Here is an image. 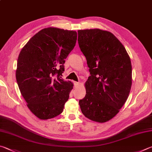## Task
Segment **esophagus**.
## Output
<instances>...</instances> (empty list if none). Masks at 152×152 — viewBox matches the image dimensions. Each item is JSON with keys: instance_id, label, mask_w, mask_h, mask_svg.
<instances>
[{"instance_id": "1", "label": "esophagus", "mask_w": 152, "mask_h": 152, "mask_svg": "<svg viewBox=\"0 0 152 152\" xmlns=\"http://www.w3.org/2000/svg\"><path fill=\"white\" fill-rule=\"evenodd\" d=\"M74 86L76 87V86H79L80 82H74Z\"/></svg>"}]
</instances>
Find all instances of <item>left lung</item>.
Instances as JSON below:
<instances>
[{"label":"left lung","mask_w":152,"mask_h":152,"mask_svg":"<svg viewBox=\"0 0 152 152\" xmlns=\"http://www.w3.org/2000/svg\"><path fill=\"white\" fill-rule=\"evenodd\" d=\"M78 45L90 76L86 94L79 100L81 111L94 122H106L116 115L132 86L131 60L119 40L108 31L80 30Z\"/></svg>","instance_id":"1"}]
</instances>
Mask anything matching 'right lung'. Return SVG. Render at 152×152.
<instances>
[{"mask_svg":"<svg viewBox=\"0 0 152 152\" xmlns=\"http://www.w3.org/2000/svg\"><path fill=\"white\" fill-rule=\"evenodd\" d=\"M77 33L57 28L41 30L21 50L16 82L27 106L41 120L61 114L73 88L62 78L65 59L76 45Z\"/></svg>","mask_w":152,"mask_h":152,"instance_id":"right-lung-1","label":"right lung"}]
</instances>
